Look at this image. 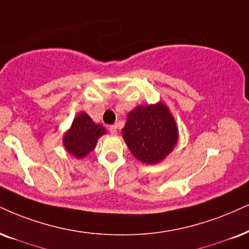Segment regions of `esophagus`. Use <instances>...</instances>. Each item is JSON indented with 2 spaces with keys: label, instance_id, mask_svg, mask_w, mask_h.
Masks as SVG:
<instances>
[{
  "label": "esophagus",
  "instance_id": "obj_1",
  "mask_svg": "<svg viewBox=\"0 0 249 249\" xmlns=\"http://www.w3.org/2000/svg\"><path fill=\"white\" fill-rule=\"evenodd\" d=\"M109 131L111 134H117V125H111V126H109Z\"/></svg>",
  "mask_w": 249,
  "mask_h": 249
}]
</instances>
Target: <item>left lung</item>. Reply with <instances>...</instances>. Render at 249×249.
Wrapping results in <instances>:
<instances>
[{
    "label": "left lung",
    "instance_id": "1",
    "mask_svg": "<svg viewBox=\"0 0 249 249\" xmlns=\"http://www.w3.org/2000/svg\"><path fill=\"white\" fill-rule=\"evenodd\" d=\"M123 138L135 159L156 164L172 152L178 140V127L166 105L139 106L128 112Z\"/></svg>",
    "mask_w": 249,
    "mask_h": 249
}]
</instances>
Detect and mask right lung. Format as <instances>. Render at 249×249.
<instances>
[{
    "label": "right lung",
    "mask_w": 249,
    "mask_h": 249,
    "mask_svg": "<svg viewBox=\"0 0 249 249\" xmlns=\"http://www.w3.org/2000/svg\"><path fill=\"white\" fill-rule=\"evenodd\" d=\"M106 128L95 124L86 112H80L72 122V125L63 137L65 149L77 159H83L95 148L97 139L106 134Z\"/></svg>",
    "instance_id": "add662e5"
}]
</instances>
